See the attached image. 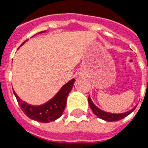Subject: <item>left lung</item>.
<instances>
[{"label": "left lung", "mask_w": 148, "mask_h": 148, "mask_svg": "<svg viewBox=\"0 0 148 148\" xmlns=\"http://www.w3.org/2000/svg\"><path fill=\"white\" fill-rule=\"evenodd\" d=\"M88 102H89V105L90 107L92 112H94V114L95 115H97V117L103 120L108 121V122H114V121H118L120 120L123 118L126 117L127 115H129L130 114L131 112H133L136 107L133 108L131 110H130L129 112H124V113H119V114H114V113H111V112H104L103 110L100 109L98 108L97 107L96 105L93 103V101H91L90 97L89 96L88 97Z\"/></svg>", "instance_id": "left-lung-1"}]
</instances>
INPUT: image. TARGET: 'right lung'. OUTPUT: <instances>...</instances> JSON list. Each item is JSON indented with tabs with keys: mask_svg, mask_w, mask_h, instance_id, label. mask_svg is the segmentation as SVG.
I'll list each match as a JSON object with an SVG mask.
<instances>
[{
	"mask_svg": "<svg viewBox=\"0 0 148 148\" xmlns=\"http://www.w3.org/2000/svg\"><path fill=\"white\" fill-rule=\"evenodd\" d=\"M46 31H42L38 33L40 34ZM27 40L24 41L22 45ZM74 82H75V79L69 81L64 86H62L60 90L51 99L40 105H32V104H28L26 102L23 101V100L18 96L14 90H13V93L15 94L21 109L23 110V112L28 117L37 122L47 123L56 120L57 119L62 116V113L66 106L68 95L73 89Z\"/></svg>",
	"mask_w": 148,
	"mask_h": 148,
	"instance_id": "add662e5",
	"label": "right lung"
}]
</instances>
